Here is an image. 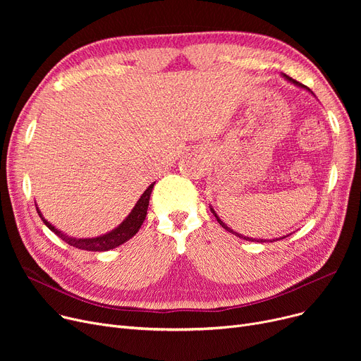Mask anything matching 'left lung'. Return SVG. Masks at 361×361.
Segmentation results:
<instances>
[{
  "label": "left lung",
  "mask_w": 361,
  "mask_h": 361,
  "mask_svg": "<svg viewBox=\"0 0 361 361\" xmlns=\"http://www.w3.org/2000/svg\"><path fill=\"white\" fill-rule=\"evenodd\" d=\"M281 75H282V78H283V79H286V80H288L290 83L295 85L297 87H301V89H305V90H307V92H310V93L313 94V92H312V90H310L309 87H306V86H302V85H301V83H298L297 80L291 79V78H290V75H287V74H283V73H282ZM209 207H211V212H212V214L215 215L216 221L219 222V225L222 226V228H225V230H226V231H228V233H231V234H234V235H237V237H240V238H243V240H249V241H257V243H267V241H271V243H272V241H276V240H281V238H286V237H287V235H283V237H279V238H271V240H263V238H250V237H245V235H241V234L235 233V231H234L233 228H230V226H228V225H226V224H225V222H224V221H222V219H221V218L218 216V214L215 212V209H214V207H212L211 204H209Z\"/></svg>",
  "instance_id": "left-lung-1"
}]
</instances>
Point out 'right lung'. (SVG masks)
Here are the masks:
<instances>
[{"label":"right lung","instance_id":"add662e5","mask_svg":"<svg viewBox=\"0 0 361 361\" xmlns=\"http://www.w3.org/2000/svg\"><path fill=\"white\" fill-rule=\"evenodd\" d=\"M155 183H152L146 190L143 192V195L140 196V199L137 200V203L133 207L131 212L127 215V218L114 228L109 233H105L99 237H93V238H75V237H70L67 234H64L63 231H60L59 228H55V226L48 222L44 215L41 214L39 207H37L36 202V211L39 214L41 219L44 221V224L48 226V228L59 235L63 241H66L67 244L73 245L75 249H82V250H89V252H106L111 249H116L118 245L124 244L126 241H128L133 235H136V233L140 230V226L146 218L147 214V206H149V199H150V193H152V188H154Z\"/></svg>","mask_w":361,"mask_h":361}]
</instances>
